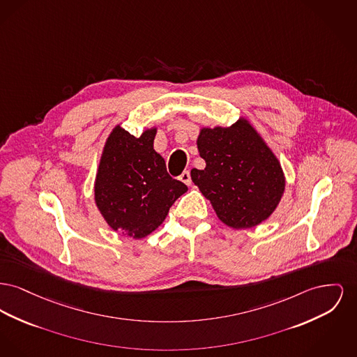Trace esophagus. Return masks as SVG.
I'll list each match as a JSON object with an SVG mask.
<instances>
[{
    "mask_svg": "<svg viewBox=\"0 0 357 357\" xmlns=\"http://www.w3.org/2000/svg\"><path fill=\"white\" fill-rule=\"evenodd\" d=\"M179 179H181V181H182L185 185H188V186L191 185V176H190L189 171H183V172L181 174Z\"/></svg>",
    "mask_w": 357,
    "mask_h": 357,
    "instance_id": "obj_1",
    "label": "esophagus"
}]
</instances>
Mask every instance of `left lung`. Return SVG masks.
I'll list each match as a JSON object with an SVG mask.
<instances>
[{
  "instance_id": "8db88e82",
  "label": "left lung",
  "mask_w": 357,
  "mask_h": 357,
  "mask_svg": "<svg viewBox=\"0 0 357 357\" xmlns=\"http://www.w3.org/2000/svg\"><path fill=\"white\" fill-rule=\"evenodd\" d=\"M197 146L206 167L192 168L191 179L225 225L252 228L273 214L284 192V174L248 120L202 128Z\"/></svg>"
}]
</instances>
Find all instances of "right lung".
<instances>
[{
	"instance_id": "obj_1",
	"label": "right lung",
	"mask_w": 357,
	"mask_h": 357,
	"mask_svg": "<svg viewBox=\"0 0 357 357\" xmlns=\"http://www.w3.org/2000/svg\"><path fill=\"white\" fill-rule=\"evenodd\" d=\"M156 128L135 137L116 126L106 139L94 183L96 205L107 225L132 238H143L167 217L188 186L168 175L153 149Z\"/></svg>"
}]
</instances>
